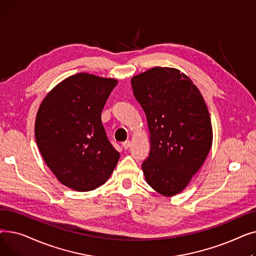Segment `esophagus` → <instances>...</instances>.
Segmentation results:
<instances>
[{
    "mask_svg": "<svg viewBox=\"0 0 256 256\" xmlns=\"http://www.w3.org/2000/svg\"><path fill=\"white\" fill-rule=\"evenodd\" d=\"M130 146V140H126V141L122 142V147H124V150H128Z\"/></svg>",
    "mask_w": 256,
    "mask_h": 256,
    "instance_id": "obj_1",
    "label": "esophagus"
}]
</instances>
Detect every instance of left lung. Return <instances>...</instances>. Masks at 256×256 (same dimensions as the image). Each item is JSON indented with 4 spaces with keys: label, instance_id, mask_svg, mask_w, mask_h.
Here are the masks:
<instances>
[{
    "label": "left lung",
    "instance_id": "left-lung-1",
    "mask_svg": "<svg viewBox=\"0 0 256 256\" xmlns=\"http://www.w3.org/2000/svg\"><path fill=\"white\" fill-rule=\"evenodd\" d=\"M130 82L150 130L145 180L160 195L174 196L189 184L212 148L206 104L192 80L173 67H152Z\"/></svg>",
    "mask_w": 256,
    "mask_h": 256
}]
</instances>
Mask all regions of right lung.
I'll list each match as a JSON object with an SVG mask.
<instances>
[{
    "instance_id": "obj_1",
    "label": "right lung",
    "mask_w": 256,
    "mask_h": 256,
    "mask_svg": "<svg viewBox=\"0 0 256 256\" xmlns=\"http://www.w3.org/2000/svg\"><path fill=\"white\" fill-rule=\"evenodd\" d=\"M118 80L78 72L54 87L39 106L35 139L44 160L57 180L78 192L104 184L119 152L102 124V111Z\"/></svg>"
}]
</instances>
